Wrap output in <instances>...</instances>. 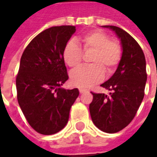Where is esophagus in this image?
Wrapping results in <instances>:
<instances>
[{"instance_id": "obj_1", "label": "esophagus", "mask_w": 157, "mask_h": 157, "mask_svg": "<svg viewBox=\"0 0 157 157\" xmlns=\"http://www.w3.org/2000/svg\"><path fill=\"white\" fill-rule=\"evenodd\" d=\"M79 92H80V93H81V94H82V93H85L86 91V90H84V89H79Z\"/></svg>"}]
</instances>
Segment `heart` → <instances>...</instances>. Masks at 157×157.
Wrapping results in <instances>:
<instances>
[{"instance_id": "1", "label": "heart", "mask_w": 157, "mask_h": 157, "mask_svg": "<svg viewBox=\"0 0 157 157\" xmlns=\"http://www.w3.org/2000/svg\"><path fill=\"white\" fill-rule=\"evenodd\" d=\"M83 51H93L90 58L91 65L81 66L72 71L70 75L73 86L88 88L98 83L104 76V71L111 74L115 71L122 57L121 46L101 30L87 33L81 39ZM63 59L70 67H76L82 59V48L78 43L71 39L66 43L63 50Z\"/></svg>"}]
</instances>
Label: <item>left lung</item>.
Listing matches in <instances>:
<instances>
[{
    "mask_svg": "<svg viewBox=\"0 0 157 157\" xmlns=\"http://www.w3.org/2000/svg\"><path fill=\"white\" fill-rule=\"evenodd\" d=\"M112 30L120 41L122 57L115 72L102 83L109 94L93 93L89 110L93 124L106 133L120 131L132 121L145 95L147 75L145 55L134 38L120 28Z\"/></svg>",
    "mask_w": 157,
    "mask_h": 157,
    "instance_id": "obj_1",
    "label": "left lung"
}]
</instances>
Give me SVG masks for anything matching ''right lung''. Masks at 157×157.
<instances>
[{"label":"right lung","mask_w":157,"mask_h":157,"mask_svg":"<svg viewBox=\"0 0 157 157\" xmlns=\"http://www.w3.org/2000/svg\"><path fill=\"white\" fill-rule=\"evenodd\" d=\"M75 32V26L46 29L30 42L21 57L16 80L17 101L29 124L42 135L64 128L79 96L77 88H61L69 78L63 50Z\"/></svg>","instance_id":"right-lung-1"}]
</instances>
